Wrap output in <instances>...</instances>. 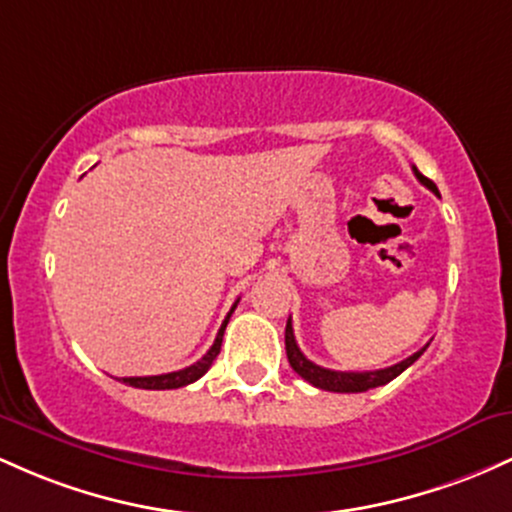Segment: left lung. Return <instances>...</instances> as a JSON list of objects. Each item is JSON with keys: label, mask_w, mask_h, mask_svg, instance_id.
I'll return each instance as SVG.
<instances>
[{"label": "left lung", "mask_w": 512, "mask_h": 512, "mask_svg": "<svg viewBox=\"0 0 512 512\" xmlns=\"http://www.w3.org/2000/svg\"><path fill=\"white\" fill-rule=\"evenodd\" d=\"M413 174H416V179L421 181L423 186L430 188V191L440 198L438 186H435L430 179H426V176H423L416 166H413ZM428 346L430 343H426L421 350H416V353L409 355L406 360H401V363H396L392 367H384V370L338 372V370H329V367H321L317 363H312V360L304 358V353L295 341V333H292V321L287 319V326H285V350H287V360H290L292 370H295L302 380H307L309 384H314V387H319V389H326V392L355 394V392H367V389L382 387V384L392 382L394 377H399L406 367H411L413 363H416V360L426 353Z\"/></svg>", "instance_id": "8db88e82"}]
</instances>
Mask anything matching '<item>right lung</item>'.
<instances>
[{
  "mask_svg": "<svg viewBox=\"0 0 512 512\" xmlns=\"http://www.w3.org/2000/svg\"><path fill=\"white\" fill-rule=\"evenodd\" d=\"M237 302L232 304V309H229V314L225 317V321H222V326H220V331H217V338H215V343H212V348L203 355V358L198 360V363H193L191 367H183V370H179V372H166V375L120 377V380H123L125 384H130V387H137V389H179V387H186V384H191L195 380H200V377H203L205 372L210 370L212 360H215L217 355H220L222 336H225L229 317H232V312H234V309H237Z\"/></svg>",
  "mask_w": 512,
  "mask_h": 512,
  "instance_id": "right-lung-1",
  "label": "right lung"
}]
</instances>
